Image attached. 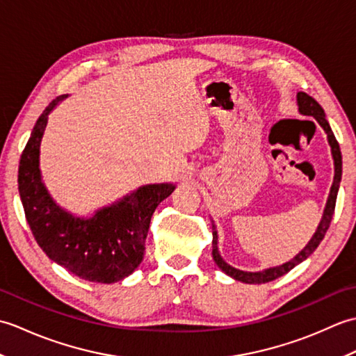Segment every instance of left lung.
<instances>
[{
	"label": "left lung",
	"mask_w": 356,
	"mask_h": 356,
	"mask_svg": "<svg viewBox=\"0 0 356 356\" xmlns=\"http://www.w3.org/2000/svg\"><path fill=\"white\" fill-rule=\"evenodd\" d=\"M297 105H298V111L300 115L303 116H312L316 122L320 124V127L324 130V133L327 134V142L330 145V153L332 157H334V166H335V176H334V184L330 186V193L329 197L326 202V208L323 211V217L320 220L318 228H316L315 234L312 236V238L309 240V243L301 249V251L291 259L289 261H286L280 266H274V268H268L263 270H257V272H248V270H241L237 268H232L231 264L226 263L220 252H218V236H217V229L216 225L213 222V259L216 261V264L220 268L226 275L232 277L237 282H243L248 284H261V283H268L275 280L278 277H282L284 274H287L291 269H293L297 264H300L301 261H305L309 255H311L318 245L321 243V240L326 236V231L329 229V225L332 217H334V211H335V203H337V194L339 190V182H341V174H343V159H341V151H339V145L335 139L334 133H332V128L327 122L326 115H324V110L321 108V105L316 102L314 97H311L309 95L300 92L297 93Z\"/></svg>",
	"instance_id": "left-lung-1"
}]
</instances>
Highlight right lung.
<instances>
[{
    "mask_svg": "<svg viewBox=\"0 0 356 356\" xmlns=\"http://www.w3.org/2000/svg\"><path fill=\"white\" fill-rule=\"evenodd\" d=\"M65 97L58 96L42 111L21 154L18 190L27 223L45 255L59 266L87 282H120L140 264L151 216L176 185L139 186L92 217L59 207L42 182L40 154L49 115Z\"/></svg>",
    "mask_w": 356,
    "mask_h": 356,
    "instance_id": "1",
    "label": "right lung"
}]
</instances>
